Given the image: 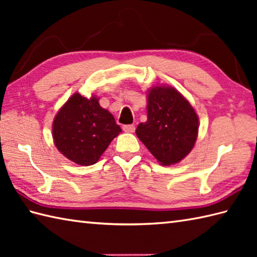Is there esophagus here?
I'll return each mask as SVG.
<instances>
[{
  "label": "esophagus",
  "mask_w": 257,
  "mask_h": 257,
  "mask_svg": "<svg viewBox=\"0 0 257 257\" xmlns=\"http://www.w3.org/2000/svg\"><path fill=\"white\" fill-rule=\"evenodd\" d=\"M122 129L124 133H134L135 132V125L134 124H124L122 125Z\"/></svg>",
  "instance_id": "esophagus-1"
}]
</instances>
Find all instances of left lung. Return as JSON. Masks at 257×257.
Masks as SVG:
<instances>
[{
  "mask_svg": "<svg viewBox=\"0 0 257 257\" xmlns=\"http://www.w3.org/2000/svg\"><path fill=\"white\" fill-rule=\"evenodd\" d=\"M148 120L138 124L136 134L156 159L171 166L189 155L195 144L199 119L190 102L172 87L150 89Z\"/></svg>",
  "mask_w": 257,
  "mask_h": 257,
  "instance_id": "1",
  "label": "left lung"
}]
</instances>
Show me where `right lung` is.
I'll return each mask as SVG.
<instances>
[{
  "label": "right lung",
  "mask_w": 257,
  "mask_h": 257,
  "mask_svg": "<svg viewBox=\"0 0 257 257\" xmlns=\"http://www.w3.org/2000/svg\"><path fill=\"white\" fill-rule=\"evenodd\" d=\"M121 132L112 114L90 99L74 94L53 122V138L59 152L80 166H91Z\"/></svg>",
  "instance_id": "obj_1"
}]
</instances>
